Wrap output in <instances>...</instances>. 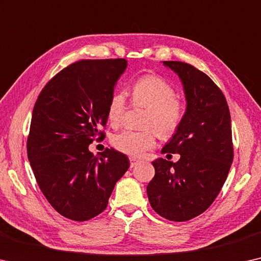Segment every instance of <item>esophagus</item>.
I'll return each mask as SVG.
<instances>
[{
    "label": "esophagus",
    "instance_id": "obj_1",
    "mask_svg": "<svg viewBox=\"0 0 261 261\" xmlns=\"http://www.w3.org/2000/svg\"><path fill=\"white\" fill-rule=\"evenodd\" d=\"M129 162H130V168H133V167L136 166V164L140 163L139 160L135 159V158H129Z\"/></svg>",
    "mask_w": 261,
    "mask_h": 261
}]
</instances>
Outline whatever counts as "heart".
<instances>
[{
    "instance_id": "1",
    "label": "heart",
    "mask_w": 261,
    "mask_h": 261,
    "mask_svg": "<svg viewBox=\"0 0 261 261\" xmlns=\"http://www.w3.org/2000/svg\"><path fill=\"white\" fill-rule=\"evenodd\" d=\"M134 105L147 108L144 126H153L163 138H170L181 125L184 108L181 100L175 97L171 84L158 74H146L139 78L130 87ZM126 98L115 93L107 106V118L112 126L117 127L122 121ZM156 132L153 128L143 130H123L112 138L114 148L123 154L141 156L144 151L154 148Z\"/></svg>"
}]
</instances>
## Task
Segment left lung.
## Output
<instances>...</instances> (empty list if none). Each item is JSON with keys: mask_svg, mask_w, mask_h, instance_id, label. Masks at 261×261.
Here are the masks:
<instances>
[{"mask_svg": "<svg viewBox=\"0 0 261 261\" xmlns=\"http://www.w3.org/2000/svg\"><path fill=\"white\" fill-rule=\"evenodd\" d=\"M181 79L187 110L162 154H179L176 163L153 162L155 176L147 187L156 214L186 222L203 214L217 197L233 161L230 111L223 92L190 64L163 62Z\"/></svg>", "mask_w": 261, "mask_h": 261, "instance_id": "1", "label": "left lung"}]
</instances>
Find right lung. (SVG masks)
Wrapping results in <instances>:
<instances>
[{"instance_id": "right-lung-1", "label": "right lung", "mask_w": 261, "mask_h": 261, "mask_svg": "<svg viewBox=\"0 0 261 261\" xmlns=\"http://www.w3.org/2000/svg\"><path fill=\"white\" fill-rule=\"evenodd\" d=\"M127 67L120 59L71 64L44 86L31 118L27 150L39 189L64 217L84 222L106 209L115 183L129 168L125 154L89 146L107 122L114 86Z\"/></svg>"}]
</instances>
